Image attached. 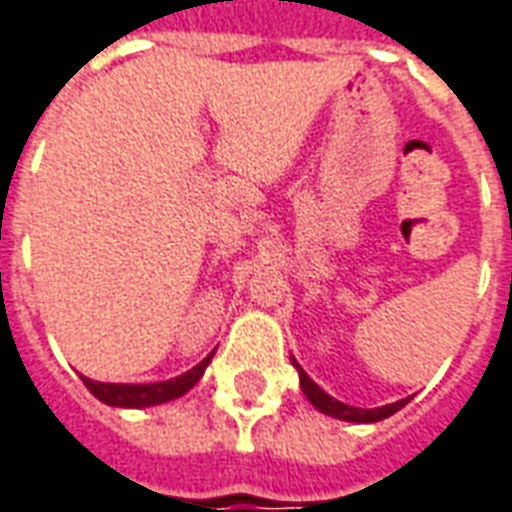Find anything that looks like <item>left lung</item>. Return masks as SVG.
I'll list each match as a JSON object with an SVG mask.
<instances>
[{
	"instance_id": "obj_1",
	"label": "left lung",
	"mask_w": 512,
	"mask_h": 512,
	"mask_svg": "<svg viewBox=\"0 0 512 512\" xmlns=\"http://www.w3.org/2000/svg\"><path fill=\"white\" fill-rule=\"evenodd\" d=\"M296 365V362H293ZM299 381H301V389H304V395L310 400L312 406L323 411V414H329V417H337V419H348V422H378V419H386L392 417L395 411L406 406V400H397V403H389V406H381V408H356V406H348V403H340V400H334L332 395H326L321 386L315 384L299 365Z\"/></svg>"
}]
</instances>
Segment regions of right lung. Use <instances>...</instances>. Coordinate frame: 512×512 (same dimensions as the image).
I'll return each instance as SVG.
<instances>
[{
    "mask_svg": "<svg viewBox=\"0 0 512 512\" xmlns=\"http://www.w3.org/2000/svg\"><path fill=\"white\" fill-rule=\"evenodd\" d=\"M208 362H211V356L202 359L197 367H191L189 373L172 378V381H158V384H101V381H93V378L84 376L82 381L101 403H106V406L145 408L158 406V403H167V400H175V397L186 395L191 386L200 381Z\"/></svg>",
    "mask_w": 512,
    "mask_h": 512,
    "instance_id": "obj_1",
    "label": "right lung"
}]
</instances>
